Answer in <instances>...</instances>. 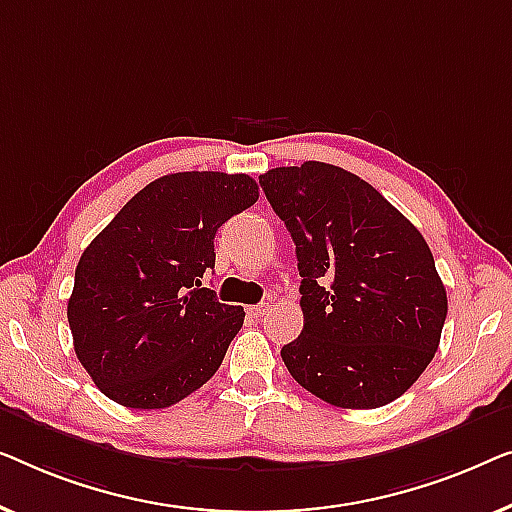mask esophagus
Instances as JSON below:
<instances>
[{"label":"esophagus","mask_w":512,"mask_h":512,"mask_svg":"<svg viewBox=\"0 0 512 512\" xmlns=\"http://www.w3.org/2000/svg\"><path fill=\"white\" fill-rule=\"evenodd\" d=\"M269 311H271L269 304H257V306L248 308V315H253L255 320H262V318H266V315H269Z\"/></svg>","instance_id":"obj_1"}]
</instances>
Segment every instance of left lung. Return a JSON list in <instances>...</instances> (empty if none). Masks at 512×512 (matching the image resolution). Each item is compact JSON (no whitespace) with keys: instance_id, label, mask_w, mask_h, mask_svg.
I'll list each match as a JSON object with an SVG mask.
<instances>
[{"instance_id":"1","label":"left lung","mask_w":512,"mask_h":512,"mask_svg":"<svg viewBox=\"0 0 512 512\" xmlns=\"http://www.w3.org/2000/svg\"><path fill=\"white\" fill-rule=\"evenodd\" d=\"M259 185L297 246L304 329L280 350L290 376L338 408L399 399L434 359L448 315L424 236L334 164L278 167Z\"/></svg>"}]
</instances>
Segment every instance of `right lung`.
Wrapping results in <instances>:
<instances>
[{"label": "right lung", "instance_id": "add662e5", "mask_svg": "<svg viewBox=\"0 0 512 512\" xmlns=\"http://www.w3.org/2000/svg\"><path fill=\"white\" fill-rule=\"evenodd\" d=\"M246 174L181 171L148 183L83 250L67 318L78 362L127 408H167L220 369L243 325L201 278L215 232L257 201Z\"/></svg>", "mask_w": 512, "mask_h": 512}]
</instances>
